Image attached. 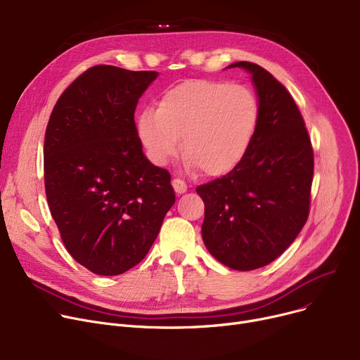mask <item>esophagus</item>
<instances>
[{"instance_id": "obj_1", "label": "esophagus", "mask_w": 360, "mask_h": 360, "mask_svg": "<svg viewBox=\"0 0 360 360\" xmlns=\"http://www.w3.org/2000/svg\"><path fill=\"white\" fill-rule=\"evenodd\" d=\"M172 186H174L176 195H181V194L186 193V188H188L186 184L184 181H181V179H174L172 181Z\"/></svg>"}]
</instances>
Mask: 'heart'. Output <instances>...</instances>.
I'll return each instance as SVG.
<instances>
[{
  "label": "heart",
  "mask_w": 360,
  "mask_h": 360,
  "mask_svg": "<svg viewBox=\"0 0 360 360\" xmlns=\"http://www.w3.org/2000/svg\"><path fill=\"white\" fill-rule=\"evenodd\" d=\"M259 103L255 93L239 84L188 80L167 91L158 110L144 109L137 134L150 160L165 166L181 150L185 166L220 176L242 160L255 136Z\"/></svg>",
  "instance_id": "1"
}]
</instances>
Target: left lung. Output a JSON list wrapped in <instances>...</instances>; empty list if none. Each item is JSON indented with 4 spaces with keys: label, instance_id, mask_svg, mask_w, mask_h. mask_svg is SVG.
I'll return each mask as SVG.
<instances>
[{
    "label": "left lung",
    "instance_id": "obj_1",
    "mask_svg": "<svg viewBox=\"0 0 360 360\" xmlns=\"http://www.w3.org/2000/svg\"><path fill=\"white\" fill-rule=\"evenodd\" d=\"M236 67L251 74L257 93L255 136L228 175L197 186V193L205 205V248L229 269L250 271L280 257L307 223L314 153L286 87L248 61L226 68Z\"/></svg>",
    "mask_w": 360,
    "mask_h": 360
}]
</instances>
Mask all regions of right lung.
Segmentation results:
<instances>
[{"label": "right lung", "mask_w": 360, "mask_h": 360, "mask_svg": "<svg viewBox=\"0 0 360 360\" xmlns=\"http://www.w3.org/2000/svg\"><path fill=\"white\" fill-rule=\"evenodd\" d=\"M158 71L96 65L61 94L46 127L45 190L71 257L118 276L147 255L175 193L143 153L134 112Z\"/></svg>", "instance_id": "add662e5"}]
</instances>
